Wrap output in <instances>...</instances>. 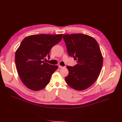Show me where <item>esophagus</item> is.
Listing matches in <instances>:
<instances>
[{
	"mask_svg": "<svg viewBox=\"0 0 122 122\" xmlns=\"http://www.w3.org/2000/svg\"><path fill=\"white\" fill-rule=\"evenodd\" d=\"M58 67H59V68H60V69H61V68H64V67H63V66H60V65H59V66H58Z\"/></svg>",
	"mask_w": 122,
	"mask_h": 122,
	"instance_id": "esophagus-1",
	"label": "esophagus"
}]
</instances>
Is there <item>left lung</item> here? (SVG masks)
Listing matches in <instances>:
<instances>
[{"label": "left lung", "instance_id": "left-lung-1", "mask_svg": "<svg viewBox=\"0 0 122 122\" xmlns=\"http://www.w3.org/2000/svg\"><path fill=\"white\" fill-rule=\"evenodd\" d=\"M67 52L77 64L67 66L69 75L65 77L67 84L78 91L92 86L98 78L103 64V57L96 40L81 33L63 36Z\"/></svg>", "mask_w": 122, "mask_h": 122}]
</instances>
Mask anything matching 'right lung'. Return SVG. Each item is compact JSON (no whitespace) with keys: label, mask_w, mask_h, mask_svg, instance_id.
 Listing matches in <instances>:
<instances>
[{"label":"right lung","mask_w":122,"mask_h":122,"mask_svg":"<svg viewBox=\"0 0 122 122\" xmlns=\"http://www.w3.org/2000/svg\"><path fill=\"white\" fill-rule=\"evenodd\" d=\"M63 34L32 35L26 37L15 51V63L22 83L31 90L37 91L50 82L57 65L45 62L52 46L58 43Z\"/></svg>","instance_id":"add662e5"}]
</instances>
